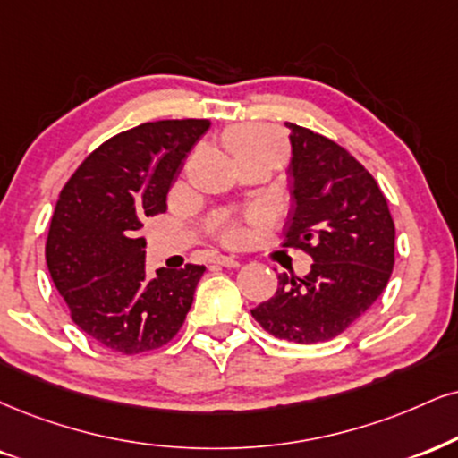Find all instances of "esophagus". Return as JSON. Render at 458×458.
Instances as JSON below:
<instances>
[{
    "instance_id": "obj_1",
    "label": "esophagus",
    "mask_w": 458,
    "mask_h": 458,
    "mask_svg": "<svg viewBox=\"0 0 458 458\" xmlns=\"http://www.w3.org/2000/svg\"><path fill=\"white\" fill-rule=\"evenodd\" d=\"M216 265H223V267H240V259L238 257H225V255H216L212 259Z\"/></svg>"
}]
</instances>
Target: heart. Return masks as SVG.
<instances>
[{
  "label": "heart",
  "instance_id": "1",
  "mask_svg": "<svg viewBox=\"0 0 458 458\" xmlns=\"http://www.w3.org/2000/svg\"><path fill=\"white\" fill-rule=\"evenodd\" d=\"M225 146H227L233 159H244L248 155H255V152L261 150H278V140L272 131L267 129L250 125V123H242V125H235L227 129L225 133ZM218 238L227 244H238L242 238V229L235 220L225 218L220 220L218 225Z\"/></svg>",
  "mask_w": 458,
  "mask_h": 458
}]
</instances>
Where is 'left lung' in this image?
<instances>
[{"label": "left lung", "mask_w": 458, "mask_h": 458, "mask_svg": "<svg viewBox=\"0 0 458 458\" xmlns=\"http://www.w3.org/2000/svg\"><path fill=\"white\" fill-rule=\"evenodd\" d=\"M291 129V197L284 246L312 257L303 278L280 274L272 299L250 310L265 331L295 344L346 331L382 295L394 265V223L385 193L346 148Z\"/></svg>", "instance_id": "8db88e82"}]
</instances>
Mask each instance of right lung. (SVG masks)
<instances>
[{"label":"right lung","mask_w":458,"mask_h":458,"mask_svg":"<svg viewBox=\"0 0 458 458\" xmlns=\"http://www.w3.org/2000/svg\"><path fill=\"white\" fill-rule=\"evenodd\" d=\"M210 127L206 118L144 123L106 140L72 174L50 220L47 265L72 320L101 346L148 352L182 327L203 265L146 276V216L167 210L169 186Z\"/></svg>","instance_id":"obj_1"}]
</instances>
